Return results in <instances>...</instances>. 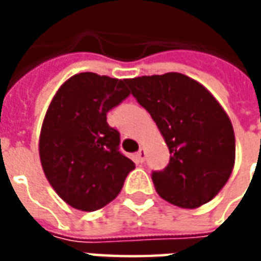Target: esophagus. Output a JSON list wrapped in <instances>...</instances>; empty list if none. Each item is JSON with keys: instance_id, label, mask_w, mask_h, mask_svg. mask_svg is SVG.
Here are the masks:
<instances>
[{"instance_id": "obj_1", "label": "esophagus", "mask_w": 261, "mask_h": 261, "mask_svg": "<svg viewBox=\"0 0 261 261\" xmlns=\"http://www.w3.org/2000/svg\"><path fill=\"white\" fill-rule=\"evenodd\" d=\"M136 158L138 162H141L142 164V162L145 161V151H144V149H140V151L136 153Z\"/></svg>"}]
</instances>
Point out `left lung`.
I'll return each mask as SVG.
<instances>
[{"label": "left lung", "instance_id": "8db88e82", "mask_svg": "<svg viewBox=\"0 0 261 261\" xmlns=\"http://www.w3.org/2000/svg\"><path fill=\"white\" fill-rule=\"evenodd\" d=\"M127 85L169 148L168 166L152 172L159 196L181 208L213 200L235 164V134L224 109L204 86L179 72L138 76Z\"/></svg>", "mask_w": 261, "mask_h": 261}]
</instances>
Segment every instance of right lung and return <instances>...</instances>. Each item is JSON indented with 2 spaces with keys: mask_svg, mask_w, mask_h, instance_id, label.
<instances>
[{
  "mask_svg": "<svg viewBox=\"0 0 261 261\" xmlns=\"http://www.w3.org/2000/svg\"><path fill=\"white\" fill-rule=\"evenodd\" d=\"M128 95L127 80L81 72L64 82L50 103L39 153L47 180L71 207H105L136 168L120 152V133L106 117Z\"/></svg>",
  "mask_w": 261,
  "mask_h": 261,
  "instance_id": "add662e5",
  "label": "right lung"
}]
</instances>
